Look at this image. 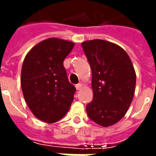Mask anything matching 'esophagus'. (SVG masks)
I'll list each match as a JSON object with an SVG mask.
<instances>
[{
	"label": "esophagus",
	"mask_w": 156,
	"mask_h": 156,
	"mask_svg": "<svg viewBox=\"0 0 156 156\" xmlns=\"http://www.w3.org/2000/svg\"><path fill=\"white\" fill-rule=\"evenodd\" d=\"M81 87H82V84H81V83H78L77 85H75V88H76V90H81Z\"/></svg>",
	"instance_id": "1"
}]
</instances>
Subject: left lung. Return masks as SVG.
<instances>
[{
	"instance_id": "left-lung-1",
	"label": "left lung",
	"mask_w": 156,
	"mask_h": 156,
	"mask_svg": "<svg viewBox=\"0 0 156 156\" xmlns=\"http://www.w3.org/2000/svg\"><path fill=\"white\" fill-rule=\"evenodd\" d=\"M92 70L93 101L86 107L88 117L100 126L110 127L122 119L134 97L136 75L122 47L104 40L81 43Z\"/></svg>"
}]
</instances>
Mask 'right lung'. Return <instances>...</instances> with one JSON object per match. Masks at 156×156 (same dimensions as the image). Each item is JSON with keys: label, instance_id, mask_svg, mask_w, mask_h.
Here are the masks:
<instances>
[{"label": "right lung", "instance_id": "add662e5", "mask_svg": "<svg viewBox=\"0 0 156 156\" xmlns=\"http://www.w3.org/2000/svg\"><path fill=\"white\" fill-rule=\"evenodd\" d=\"M74 46L72 41L55 37L43 40L29 50L23 61V96L34 115L42 122H58L73 102L75 87L69 83L63 61Z\"/></svg>", "mask_w": 156, "mask_h": 156}]
</instances>
